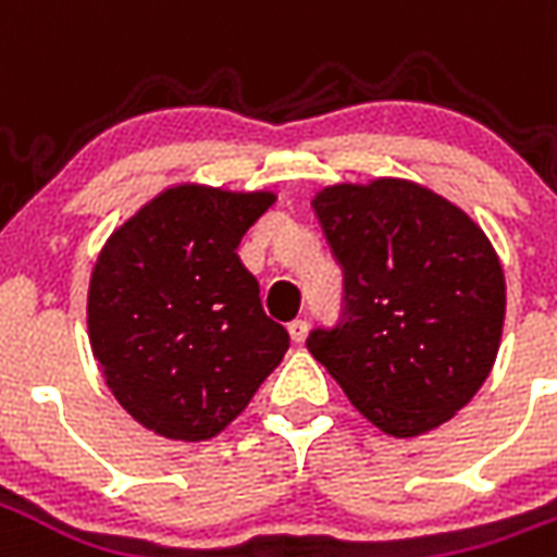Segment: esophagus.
<instances>
[{
	"label": "esophagus",
	"mask_w": 557,
	"mask_h": 557,
	"mask_svg": "<svg viewBox=\"0 0 557 557\" xmlns=\"http://www.w3.org/2000/svg\"><path fill=\"white\" fill-rule=\"evenodd\" d=\"M307 331H310V325H307L304 319H295V322H289L292 343H304V339H307Z\"/></svg>",
	"instance_id": "34e87169"
}]
</instances>
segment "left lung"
<instances>
[{"label": "left lung", "mask_w": 557, "mask_h": 557, "mask_svg": "<svg viewBox=\"0 0 557 557\" xmlns=\"http://www.w3.org/2000/svg\"><path fill=\"white\" fill-rule=\"evenodd\" d=\"M315 218L343 265V319L307 349L387 435L442 426L486 382L504 327V271L474 220L406 178L331 184Z\"/></svg>", "instance_id": "8db88e82"}]
</instances>
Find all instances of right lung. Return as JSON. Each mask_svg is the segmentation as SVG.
I'll return each mask as SVG.
<instances>
[{
  "mask_svg": "<svg viewBox=\"0 0 557 557\" xmlns=\"http://www.w3.org/2000/svg\"><path fill=\"white\" fill-rule=\"evenodd\" d=\"M271 190L175 184L107 238L89 280V343L119 406L172 442L238 418L289 349L238 259Z\"/></svg>",
  "mask_w": 557,
  "mask_h": 557,
  "instance_id": "right-lung-1",
  "label": "right lung"
}]
</instances>
